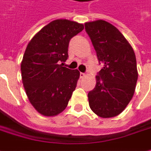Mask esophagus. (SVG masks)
I'll return each mask as SVG.
<instances>
[{
	"label": "esophagus",
	"instance_id": "1",
	"mask_svg": "<svg viewBox=\"0 0 151 151\" xmlns=\"http://www.w3.org/2000/svg\"><path fill=\"white\" fill-rule=\"evenodd\" d=\"M84 77H85V73H80V78H83Z\"/></svg>",
	"mask_w": 151,
	"mask_h": 151
}]
</instances>
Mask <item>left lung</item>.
<instances>
[{
	"mask_svg": "<svg viewBox=\"0 0 151 151\" xmlns=\"http://www.w3.org/2000/svg\"><path fill=\"white\" fill-rule=\"evenodd\" d=\"M85 29L103 64L96 76L95 88L88 95L89 106L100 117H114L125 110L135 93L136 55L122 34L105 20L87 22Z\"/></svg>",
	"mask_w": 151,
	"mask_h": 151,
	"instance_id": "1",
	"label": "left lung"
}]
</instances>
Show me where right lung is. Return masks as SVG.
Here are the masks:
<instances>
[{"mask_svg":"<svg viewBox=\"0 0 151 151\" xmlns=\"http://www.w3.org/2000/svg\"><path fill=\"white\" fill-rule=\"evenodd\" d=\"M83 29L75 21L55 19L26 47L20 65L22 83L30 103L40 114L54 116L67 107L80 73L60 63L68 57L70 40Z\"/></svg>","mask_w":151,"mask_h":151,"instance_id":"add662e5","label":"right lung"}]
</instances>
